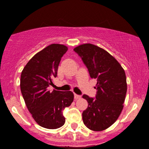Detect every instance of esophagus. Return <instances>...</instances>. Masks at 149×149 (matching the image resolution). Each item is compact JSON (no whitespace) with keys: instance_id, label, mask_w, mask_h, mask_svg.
Masks as SVG:
<instances>
[{"instance_id":"34e87169","label":"esophagus","mask_w":149,"mask_h":149,"mask_svg":"<svg viewBox=\"0 0 149 149\" xmlns=\"http://www.w3.org/2000/svg\"><path fill=\"white\" fill-rule=\"evenodd\" d=\"M74 99H75V100H78V99H80V97H81V96H80V95H78V94H76V93H74Z\"/></svg>"}]
</instances>
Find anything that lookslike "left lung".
<instances>
[{
  "label": "left lung",
  "instance_id": "left-lung-1",
  "mask_svg": "<svg viewBox=\"0 0 149 149\" xmlns=\"http://www.w3.org/2000/svg\"><path fill=\"white\" fill-rule=\"evenodd\" d=\"M87 67L90 77L97 79V94H83L88 101L83 112L85 125L93 131H102L118 119L124 107L127 90L125 72L116 58L101 47L84 44L74 49Z\"/></svg>",
  "mask_w": 149,
  "mask_h": 149
}]
</instances>
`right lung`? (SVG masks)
Listing matches in <instances>:
<instances>
[{
	"label": "right lung",
	"instance_id": "1",
	"mask_svg": "<svg viewBox=\"0 0 149 149\" xmlns=\"http://www.w3.org/2000/svg\"><path fill=\"white\" fill-rule=\"evenodd\" d=\"M63 45L52 44L36 53L24 67L20 77L22 97L33 119L39 126L54 130L65 123L63 111L74 100L72 91H51L57 77L62 56L67 51Z\"/></svg>",
	"mask_w": 149,
	"mask_h": 149
}]
</instances>
